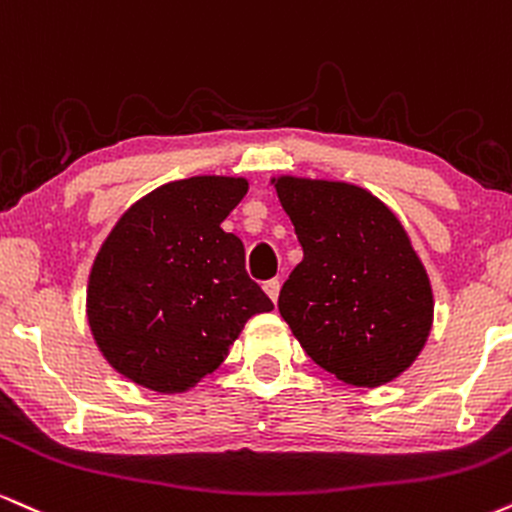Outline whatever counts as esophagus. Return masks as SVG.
Masks as SVG:
<instances>
[{
  "instance_id": "34e87169",
  "label": "esophagus",
  "mask_w": 512,
  "mask_h": 512,
  "mask_svg": "<svg viewBox=\"0 0 512 512\" xmlns=\"http://www.w3.org/2000/svg\"><path fill=\"white\" fill-rule=\"evenodd\" d=\"M263 290H266V294L270 297V302H278V294H280V280H268L266 285H263Z\"/></svg>"
}]
</instances>
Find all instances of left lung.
Here are the masks:
<instances>
[{"label":"left lung","mask_w":512,"mask_h":512,"mask_svg":"<svg viewBox=\"0 0 512 512\" xmlns=\"http://www.w3.org/2000/svg\"><path fill=\"white\" fill-rule=\"evenodd\" d=\"M304 249L278 309L314 362L357 388L398 378L424 350L434 292L398 215L357 184L270 179Z\"/></svg>","instance_id":"1"}]
</instances>
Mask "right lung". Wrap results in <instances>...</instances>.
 <instances>
[{"instance_id": "obj_1", "label": "right lung", "mask_w": 512, "mask_h": 512, "mask_svg": "<svg viewBox=\"0 0 512 512\" xmlns=\"http://www.w3.org/2000/svg\"><path fill=\"white\" fill-rule=\"evenodd\" d=\"M244 177L162 184L131 206L88 275L86 316L114 371L162 395L186 393L225 362L251 316L273 302L249 278L244 244L222 220Z\"/></svg>"}]
</instances>
